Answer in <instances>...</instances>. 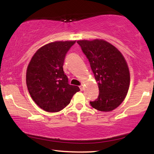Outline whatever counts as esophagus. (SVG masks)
I'll return each instance as SVG.
<instances>
[{
    "mask_svg": "<svg viewBox=\"0 0 154 154\" xmlns=\"http://www.w3.org/2000/svg\"><path fill=\"white\" fill-rule=\"evenodd\" d=\"M79 88H80V89H81V91H83V90H84V86H83V85H80V86H79Z\"/></svg>",
    "mask_w": 154,
    "mask_h": 154,
    "instance_id": "34e87169",
    "label": "esophagus"
}]
</instances>
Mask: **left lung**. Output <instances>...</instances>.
I'll return each instance as SVG.
<instances>
[{
    "instance_id": "left-lung-1",
    "label": "left lung",
    "mask_w": 154,
    "mask_h": 154,
    "mask_svg": "<svg viewBox=\"0 0 154 154\" xmlns=\"http://www.w3.org/2000/svg\"><path fill=\"white\" fill-rule=\"evenodd\" d=\"M77 43L88 59L99 87V96L90 102L94 109L111 111L127 95L130 76L127 62L121 52L104 40H82Z\"/></svg>"
}]
</instances>
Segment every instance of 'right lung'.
Instances as JSON below:
<instances>
[{
    "instance_id": "right-lung-1",
    "label": "right lung",
    "mask_w": 154,
    "mask_h": 154,
    "mask_svg": "<svg viewBox=\"0 0 154 154\" xmlns=\"http://www.w3.org/2000/svg\"><path fill=\"white\" fill-rule=\"evenodd\" d=\"M75 41H55L43 46L27 67L26 81L31 98L48 112H58L71 102L79 88L69 84L63 70L65 56Z\"/></svg>"
}]
</instances>
